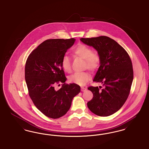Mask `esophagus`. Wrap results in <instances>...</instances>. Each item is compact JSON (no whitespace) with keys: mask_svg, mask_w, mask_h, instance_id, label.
<instances>
[{"mask_svg":"<svg viewBox=\"0 0 149 149\" xmlns=\"http://www.w3.org/2000/svg\"><path fill=\"white\" fill-rule=\"evenodd\" d=\"M86 90V89L84 88V87H83V86L81 87V92H85Z\"/></svg>","mask_w":149,"mask_h":149,"instance_id":"1","label":"esophagus"}]
</instances>
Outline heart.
<instances>
[{"label":"heart","mask_w":149,"mask_h":149,"mask_svg":"<svg viewBox=\"0 0 149 149\" xmlns=\"http://www.w3.org/2000/svg\"><path fill=\"white\" fill-rule=\"evenodd\" d=\"M72 54L75 56L80 57L85 60L84 68L91 71L97 70L99 68L101 58L98 53L94 52L92 49L84 44H79L72 51ZM61 67L64 71L68 73L71 72V60L66 55L63 57L61 61ZM91 78L90 74L86 72H76L69 78V81L75 84L83 85Z\"/></svg>","instance_id":"b5f03b06"}]
</instances>
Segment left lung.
<instances>
[{"instance_id":"1","label":"left lung","mask_w":149,"mask_h":149,"mask_svg":"<svg viewBox=\"0 0 149 149\" xmlns=\"http://www.w3.org/2000/svg\"><path fill=\"white\" fill-rule=\"evenodd\" d=\"M81 41L98 51L101 61L94 78L102 86H90L93 97L87 106L93 113L106 117L118 111L126 101L134 79L131 58L127 51L113 39L104 36L81 38Z\"/></svg>"}]
</instances>
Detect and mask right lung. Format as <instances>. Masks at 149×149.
<instances>
[{
  "label": "right lung",
  "mask_w": 149,
  "mask_h": 149,
  "mask_svg": "<svg viewBox=\"0 0 149 149\" xmlns=\"http://www.w3.org/2000/svg\"><path fill=\"white\" fill-rule=\"evenodd\" d=\"M74 38L49 39L29 54L25 65V79L29 94L37 109L46 116L56 119L69 110L73 98L80 92V86L66 84L61 61ZM62 84L57 91V86Z\"/></svg>",
  "instance_id": "1"
}]
</instances>
